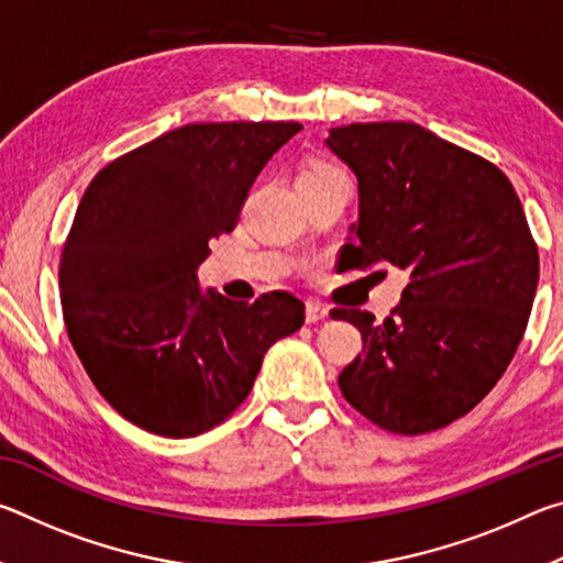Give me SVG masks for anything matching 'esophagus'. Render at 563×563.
Listing matches in <instances>:
<instances>
[{"instance_id": "obj_1", "label": "esophagus", "mask_w": 563, "mask_h": 563, "mask_svg": "<svg viewBox=\"0 0 563 563\" xmlns=\"http://www.w3.org/2000/svg\"><path fill=\"white\" fill-rule=\"evenodd\" d=\"M328 316H330L328 305H322L318 300H308V305H305V320H308V322H320V320H325Z\"/></svg>"}]
</instances>
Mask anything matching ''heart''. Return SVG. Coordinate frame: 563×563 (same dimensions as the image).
Listing matches in <instances>:
<instances>
[{
    "instance_id": "1",
    "label": "heart",
    "mask_w": 563,
    "mask_h": 563,
    "mask_svg": "<svg viewBox=\"0 0 563 563\" xmlns=\"http://www.w3.org/2000/svg\"><path fill=\"white\" fill-rule=\"evenodd\" d=\"M330 174H342V170L332 164H312L302 170V176H330Z\"/></svg>"
}]
</instances>
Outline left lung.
Returning a JSON list of instances; mask_svg holds the SVG:
<instances>
[{
    "label": "left lung",
    "instance_id": "8db88e82",
    "mask_svg": "<svg viewBox=\"0 0 563 563\" xmlns=\"http://www.w3.org/2000/svg\"><path fill=\"white\" fill-rule=\"evenodd\" d=\"M328 148L357 176L360 213L342 245L352 268L407 273L393 316L335 308L362 355L338 385L369 422L424 434L489 395L527 330L539 253L501 170L417 123L330 129Z\"/></svg>",
    "mask_w": 563,
    "mask_h": 563
}]
</instances>
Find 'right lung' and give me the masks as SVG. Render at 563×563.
Instances as JSON below:
<instances>
[{
    "label": "right lung",
    "mask_w": 563,
    "mask_h": 563,
    "mask_svg": "<svg viewBox=\"0 0 563 563\" xmlns=\"http://www.w3.org/2000/svg\"><path fill=\"white\" fill-rule=\"evenodd\" d=\"M295 121L188 123L103 166L59 265L69 340L103 399L141 430L196 437L243 402L273 342L305 322L290 292L233 302L198 288Z\"/></svg>",
    "instance_id": "right-lung-1"
}]
</instances>
